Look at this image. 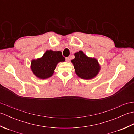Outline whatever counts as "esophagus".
<instances>
[{"instance_id": "esophagus-1", "label": "esophagus", "mask_w": 134, "mask_h": 134, "mask_svg": "<svg viewBox=\"0 0 134 134\" xmlns=\"http://www.w3.org/2000/svg\"><path fill=\"white\" fill-rule=\"evenodd\" d=\"M65 60H66V62H69L70 61V57H66V58H65Z\"/></svg>"}]
</instances>
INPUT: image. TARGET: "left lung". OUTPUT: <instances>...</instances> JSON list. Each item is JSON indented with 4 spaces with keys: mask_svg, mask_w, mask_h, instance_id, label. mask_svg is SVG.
Here are the masks:
<instances>
[{
    "mask_svg": "<svg viewBox=\"0 0 134 134\" xmlns=\"http://www.w3.org/2000/svg\"><path fill=\"white\" fill-rule=\"evenodd\" d=\"M75 56L71 62L79 77L90 79L97 75L100 67L96 59L88 58L81 51L75 53Z\"/></svg>",
    "mask_w": 134,
    "mask_h": 134,
    "instance_id": "8db88e82",
    "label": "left lung"
}]
</instances>
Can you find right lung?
<instances>
[{"mask_svg":"<svg viewBox=\"0 0 134 134\" xmlns=\"http://www.w3.org/2000/svg\"><path fill=\"white\" fill-rule=\"evenodd\" d=\"M64 61L65 58L60 51H47L41 58L32 61L31 69L37 77L46 79L52 75L57 64Z\"/></svg>","mask_w":134,"mask_h":134,"instance_id":"add662e5","label":"right lung"}]
</instances>
